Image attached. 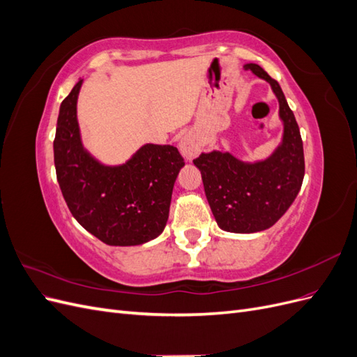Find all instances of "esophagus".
<instances>
[{"label": "esophagus", "instance_id": "1", "mask_svg": "<svg viewBox=\"0 0 357 357\" xmlns=\"http://www.w3.org/2000/svg\"><path fill=\"white\" fill-rule=\"evenodd\" d=\"M178 149H180V153L183 158H185L186 160H192L193 158H197L198 153L201 152V143L195 134L188 132L180 138Z\"/></svg>", "mask_w": 357, "mask_h": 357}]
</instances>
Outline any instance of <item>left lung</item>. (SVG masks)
Here are the masks:
<instances>
[{"label":"left lung","instance_id":"8db88e82","mask_svg":"<svg viewBox=\"0 0 357 357\" xmlns=\"http://www.w3.org/2000/svg\"><path fill=\"white\" fill-rule=\"evenodd\" d=\"M244 70L268 82L277 96L282 143L271 156L255 162L220 150L202 152L193 159L215 222L220 229L234 234L271 228L295 201L305 174L301 132L282 88L257 63H245Z\"/></svg>","mask_w":357,"mask_h":357}]
</instances>
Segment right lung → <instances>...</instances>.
Segmentation results:
<instances>
[{"mask_svg":"<svg viewBox=\"0 0 357 357\" xmlns=\"http://www.w3.org/2000/svg\"><path fill=\"white\" fill-rule=\"evenodd\" d=\"M80 79L62 101L53 142L56 178L71 214L109 245H139L165 229L172 189L185 160L177 147L147 143L123 164L107 165L83 146Z\"/></svg>","mask_w":357,"mask_h":357,"instance_id":"obj_1","label":"right lung"}]
</instances>
